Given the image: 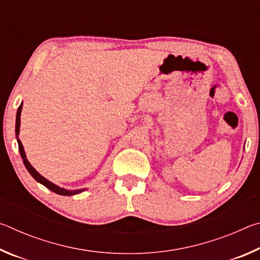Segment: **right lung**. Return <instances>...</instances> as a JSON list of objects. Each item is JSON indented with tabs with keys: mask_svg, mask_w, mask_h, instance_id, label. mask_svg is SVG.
Segmentation results:
<instances>
[{
	"mask_svg": "<svg viewBox=\"0 0 260 260\" xmlns=\"http://www.w3.org/2000/svg\"><path fill=\"white\" fill-rule=\"evenodd\" d=\"M21 108H23V104H20L18 110H17V116H16V138H17V141H18V148H19V152H20L21 159H23L24 165H25L26 169H27L29 174L32 175V177H33L35 180H37L38 182L42 183L43 186L47 187L48 189H50L51 191H54V192H56V193H59V195L70 196V195H76V193L82 191V190H67V189L56 186V184L51 183L50 181H48V180H47L46 178H43L41 174H39V173L37 172V171H35L34 167L29 164V161L27 160V158H26L24 148H23V144H21L20 140L18 139L19 128H20V112H21Z\"/></svg>",
	"mask_w": 260,
	"mask_h": 260,
	"instance_id": "add662e5",
	"label": "right lung"
}]
</instances>
